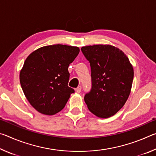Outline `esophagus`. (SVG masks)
Masks as SVG:
<instances>
[{"label": "esophagus", "instance_id": "1", "mask_svg": "<svg viewBox=\"0 0 156 156\" xmlns=\"http://www.w3.org/2000/svg\"><path fill=\"white\" fill-rule=\"evenodd\" d=\"M81 87L80 86H79V87H78L77 88H76V92H77V93H80V92H81Z\"/></svg>", "mask_w": 156, "mask_h": 156}]
</instances>
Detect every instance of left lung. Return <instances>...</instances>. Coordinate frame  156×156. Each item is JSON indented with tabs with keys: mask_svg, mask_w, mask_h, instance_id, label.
<instances>
[{
	"mask_svg": "<svg viewBox=\"0 0 156 156\" xmlns=\"http://www.w3.org/2000/svg\"><path fill=\"white\" fill-rule=\"evenodd\" d=\"M90 63L91 89L84 96L89 110L99 118L115 115L127 100L133 79V69L121 50L109 44L81 48Z\"/></svg>",
	"mask_w": 156,
	"mask_h": 156,
	"instance_id": "1",
	"label": "left lung"
}]
</instances>
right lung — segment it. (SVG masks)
<instances>
[{
    "instance_id": "obj_1",
    "label": "right lung",
    "mask_w": 156,
    "mask_h": 156,
    "mask_svg": "<svg viewBox=\"0 0 156 156\" xmlns=\"http://www.w3.org/2000/svg\"><path fill=\"white\" fill-rule=\"evenodd\" d=\"M78 47L54 44L31 53L20 72L21 87L29 102L44 115L65 107L74 89L68 87V67L78 56Z\"/></svg>"
}]
</instances>
